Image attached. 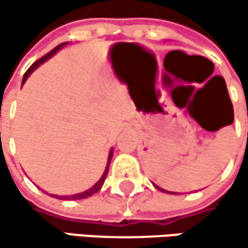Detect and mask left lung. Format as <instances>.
<instances>
[{
  "instance_id": "1",
  "label": "left lung",
  "mask_w": 248,
  "mask_h": 248,
  "mask_svg": "<svg viewBox=\"0 0 248 248\" xmlns=\"http://www.w3.org/2000/svg\"><path fill=\"white\" fill-rule=\"evenodd\" d=\"M157 187V186H156ZM157 189H160V187H157ZM162 190H164V189H162ZM170 193H174V192H170Z\"/></svg>"
}]
</instances>
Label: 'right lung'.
<instances>
[{
    "instance_id": "right-lung-1",
    "label": "right lung",
    "mask_w": 248,
    "mask_h": 248,
    "mask_svg": "<svg viewBox=\"0 0 248 248\" xmlns=\"http://www.w3.org/2000/svg\"><path fill=\"white\" fill-rule=\"evenodd\" d=\"M63 44H59L58 47H55V49L53 50H50L49 53H47V55H44L43 58H40L37 62H34L31 66H30V68H28V71L25 73V76H23V81L28 78V77H30V74L37 68V66L38 65H41L43 62H46L47 59H49V58H52L59 49H61V47H62ZM111 157H113V150L110 152V155H108V162H107V168H106V171H104V174H102V177L98 180V182H96V185L95 186H92L91 189H88L86 192H81V193H77V195H71V196H56V198H65V199H83V198H89V196H92L93 193H96V192H99L101 190V187H102V185H104V182H106V177H107V174H108V165H110V160H111Z\"/></svg>"
}]
</instances>
